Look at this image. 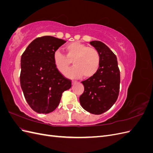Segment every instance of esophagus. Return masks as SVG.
Masks as SVG:
<instances>
[{
  "instance_id": "34e87169",
  "label": "esophagus",
  "mask_w": 153,
  "mask_h": 153,
  "mask_svg": "<svg viewBox=\"0 0 153 153\" xmlns=\"http://www.w3.org/2000/svg\"><path fill=\"white\" fill-rule=\"evenodd\" d=\"M76 83V81H75V80H72V84L73 85H74Z\"/></svg>"
}]
</instances>
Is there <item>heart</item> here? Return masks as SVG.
<instances>
[{
    "label": "heart",
    "instance_id": "obj_1",
    "mask_svg": "<svg viewBox=\"0 0 153 153\" xmlns=\"http://www.w3.org/2000/svg\"><path fill=\"white\" fill-rule=\"evenodd\" d=\"M65 50L66 55L60 51H56L53 54V64L59 72L65 73L71 61L75 66L66 73L68 76H83L85 78H89L98 72L100 66L101 56L96 48L88 47L85 44L75 41L68 44Z\"/></svg>",
    "mask_w": 153,
    "mask_h": 153
}]
</instances>
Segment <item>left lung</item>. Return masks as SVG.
Here are the masks:
<instances>
[{
  "label": "left lung",
  "mask_w": 153,
  "mask_h": 153,
  "mask_svg": "<svg viewBox=\"0 0 153 153\" xmlns=\"http://www.w3.org/2000/svg\"><path fill=\"white\" fill-rule=\"evenodd\" d=\"M90 44L100 54V66L93 76L82 82L84 91L79 100L84 110L99 115L108 110L117 100L120 71L116 55L107 46L99 41H91Z\"/></svg>",
  "instance_id": "8db88e82"
}]
</instances>
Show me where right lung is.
<instances>
[{
	"label": "right lung",
	"instance_id": "obj_1",
	"mask_svg": "<svg viewBox=\"0 0 153 153\" xmlns=\"http://www.w3.org/2000/svg\"><path fill=\"white\" fill-rule=\"evenodd\" d=\"M66 42L53 36L38 38L29 45L21 57L20 85L30 108L39 114L56 108L62 92L70 89L71 80L53 64V54Z\"/></svg>",
	"mask_w": 153,
	"mask_h": 153
}]
</instances>
